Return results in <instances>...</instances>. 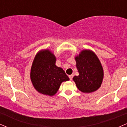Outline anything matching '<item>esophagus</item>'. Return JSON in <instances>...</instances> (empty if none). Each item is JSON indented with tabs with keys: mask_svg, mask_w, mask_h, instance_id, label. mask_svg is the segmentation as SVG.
Wrapping results in <instances>:
<instances>
[{
	"mask_svg": "<svg viewBox=\"0 0 127 127\" xmlns=\"http://www.w3.org/2000/svg\"><path fill=\"white\" fill-rule=\"evenodd\" d=\"M68 77H69L70 80H72V78H73V75H68Z\"/></svg>",
	"mask_w": 127,
	"mask_h": 127,
	"instance_id": "34e87169",
	"label": "esophagus"
}]
</instances>
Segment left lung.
<instances>
[{
    "instance_id": "obj_1",
    "label": "left lung",
    "mask_w": 127,
    "mask_h": 127,
    "mask_svg": "<svg viewBox=\"0 0 127 127\" xmlns=\"http://www.w3.org/2000/svg\"><path fill=\"white\" fill-rule=\"evenodd\" d=\"M78 76L73 78L77 88L84 93L97 91L101 87L104 78L103 68L95 52L83 49L75 57Z\"/></svg>"
}]
</instances>
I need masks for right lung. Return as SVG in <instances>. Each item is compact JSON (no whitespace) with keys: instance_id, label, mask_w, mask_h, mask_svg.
<instances>
[{"instance_id":"right-lung-1","label":"right lung","mask_w":127,"mask_h":127,"mask_svg":"<svg viewBox=\"0 0 127 127\" xmlns=\"http://www.w3.org/2000/svg\"><path fill=\"white\" fill-rule=\"evenodd\" d=\"M55 62V55L48 49L40 50L34 57L30 76L33 87L40 94L54 95L62 83L70 80Z\"/></svg>"}]
</instances>
